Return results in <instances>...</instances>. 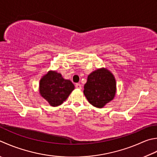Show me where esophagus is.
I'll list each match as a JSON object with an SVG mask.
<instances>
[{
	"instance_id": "obj_1",
	"label": "esophagus",
	"mask_w": 157,
	"mask_h": 157,
	"mask_svg": "<svg viewBox=\"0 0 157 157\" xmlns=\"http://www.w3.org/2000/svg\"><path fill=\"white\" fill-rule=\"evenodd\" d=\"M75 88L77 89H79V90H80V89H82V85L80 84H79V83H77L75 84Z\"/></svg>"
}]
</instances>
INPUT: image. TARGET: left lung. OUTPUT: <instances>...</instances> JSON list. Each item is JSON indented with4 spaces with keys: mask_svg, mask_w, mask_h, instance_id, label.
Segmentation results:
<instances>
[{
    "mask_svg": "<svg viewBox=\"0 0 157 157\" xmlns=\"http://www.w3.org/2000/svg\"><path fill=\"white\" fill-rule=\"evenodd\" d=\"M84 94L93 106L102 108L116 94V80L112 73L104 68L97 69L88 76Z\"/></svg>",
    "mask_w": 157,
    "mask_h": 157,
    "instance_id": "left-lung-1",
    "label": "left lung"
}]
</instances>
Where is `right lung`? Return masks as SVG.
I'll return each mask as SVG.
<instances>
[{
    "instance_id": "obj_1",
    "label": "right lung",
    "mask_w": 157,
    "mask_h": 157,
    "mask_svg": "<svg viewBox=\"0 0 157 157\" xmlns=\"http://www.w3.org/2000/svg\"><path fill=\"white\" fill-rule=\"evenodd\" d=\"M74 88L71 82L64 79L56 71H49L41 78L39 84L40 94L53 107L61 105Z\"/></svg>"
}]
</instances>
